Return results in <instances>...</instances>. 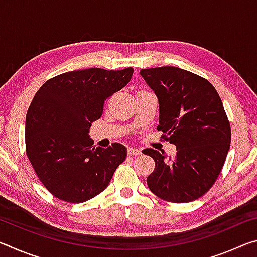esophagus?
<instances>
[{
    "mask_svg": "<svg viewBox=\"0 0 257 257\" xmlns=\"http://www.w3.org/2000/svg\"><path fill=\"white\" fill-rule=\"evenodd\" d=\"M141 154V151L138 149H134V147H129L128 149V155L129 156H134V155H138Z\"/></svg>",
    "mask_w": 257,
    "mask_h": 257,
    "instance_id": "1",
    "label": "esophagus"
}]
</instances>
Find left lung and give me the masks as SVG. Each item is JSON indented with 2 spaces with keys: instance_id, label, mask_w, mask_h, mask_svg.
<instances>
[{
  "instance_id": "left-lung-1",
  "label": "left lung",
  "mask_w": 257,
  "mask_h": 257,
  "mask_svg": "<svg viewBox=\"0 0 257 257\" xmlns=\"http://www.w3.org/2000/svg\"><path fill=\"white\" fill-rule=\"evenodd\" d=\"M159 99L158 130L177 147L173 158L146 149L155 169L147 177L152 193L171 203L202 197L222 171L231 142L223 104L210 81L176 67L142 69Z\"/></svg>"
}]
</instances>
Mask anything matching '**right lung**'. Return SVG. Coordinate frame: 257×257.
<instances>
[{
    "instance_id": "1",
    "label": "right lung",
    "mask_w": 257,
    "mask_h": 257,
    "mask_svg": "<svg viewBox=\"0 0 257 257\" xmlns=\"http://www.w3.org/2000/svg\"><path fill=\"white\" fill-rule=\"evenodd\" d=\"M134 69L90 68L61 73L35 94L26 115V153L43 186L54 197L82 203L110 184L127 149L93 146L89 127L106 99L122 89Z\"/></svg>"
}]
</instances>
